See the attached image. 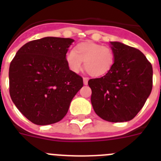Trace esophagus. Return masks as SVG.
Returning <instances> with one entry per match:
<instances>
[{"label":"esophagus","mask_w":161,"mask_h":161,"mask_svg":"<svg viewBox=\"0 0 161 161\" xmlns=\"http://www.w3.org/2000/svg\"><path fill=\"white\" fill-rule=\"evenodd\" d=\"M84 85H88V81H89V77H84L83 78Z\"/></svg>","instance_id":"1"}]
</instances>
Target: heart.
I'll return each mask as SVG.
<instances>
[{"instance_id":"1","label":"heart","mask_w":161,"mask_h":161,"mask_svg":"<svg viewBox=\"0 0 161 161\" xmlns=\"http://www.w3.org/2000/svg\"><path fill=\"white\" fill-rule=\"evenodd\" d=\"M115 55L113 49L94 42H83L78 44L74 51L66 54V62L68 68L74 72L82 68L85 61L86 72L93 76H102L113 68Z\"/></svg>"}]
</instances>
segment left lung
Returning a JSON list of instances; mask_svg holds the SVG:
<instances>
[{
  "label": "left lung",
  "mask_w": 161,
  "mask_h": 161,
  "mask_svg": "<svg viewBox=\"0 0 161 161\" xmlns=\"http://www.w3.org/2000/svg\"><path fill=\"white\" fill-rule=\"evenodd\" d=\"M113 68L105 76L90 79L95 113L111 123L130 121L144 106L153 89V66L139 50L111 42Z\"/></svg>",
  "instance_id": "8db88e82"
}]
</instances>
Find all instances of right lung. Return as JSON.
Here are the masks:
<instances>
[{"mask_svg": "<svg viewBox=\"0 0 161 161\" xmlns=\"http://www.w3.org/2000/svg\"><path fill=\"white\" fill-rule=\"evenodd\" d=\"M72 38L46 37L25 43L11 61L9 94L19 111L31 123L49 125L68 113L83 78L66 62Z\"/></svg>", "mask_w": 161, "mask_h": 161, "instance_id": "obj_1", "label": "right lung"}]
</instances>
